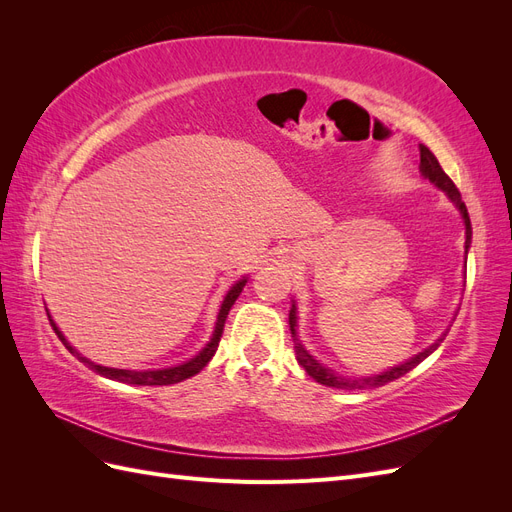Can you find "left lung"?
Instances as JSON below:
<instances>
[{
  "instance_id": "1",
  "label": "left lung",
  "mask_w": 512,
  "mask_h": 512,
  "mask_svg": "<svg viewBox=\"0 0 512 512\" xmlns=\"http://www.w3.org/2000/svg\"><path fill=\"white\" fill-rule=\"evenodd\" d=\"M418 149H421V166H418V168H421L423 177L429 179L433 185H438V188H440L442 192H446V196L453 200V205H455V207L459 209V213H461L463 224H466V254H468V247H470V241H472V224H470V215H468L466 203H463V200H461V194H459V190H457V185L453 183L451 177H448V175L444 173L440 162L436 160V156H433V153H431L425 145H421ZM288 322H290V331H292V337H294V352H297V361H299V365L307 371V374L312 376L316 382L324 384V386H333V389H350V391H352V389H378V386H384L386 382H393V380L401 378L404 374H408L410 369H414L418 363L425 361L433 350H438V346L444 342V337H446V333H448V329H446V331L442 333V337L436 339V342H433L429 348H425L423 352L414 354L412 359L406 361V363H401V365H397V367H391V369L382 371V374H378V376H369V378H346V376L335 374L333 369L324 367L322 363H318V361L314 359V356L303 348V344L299 342V337H297V307H294V305L290 307Z\"/></svg>"
}]
</instances>
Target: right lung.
<instances>
[{
    "instance_id": "right-lung-1",
    "label": "right lung",
    "mask_w": 512,
    "mask_h": 512,
    "mask_svg": "<svg viewBox=\"0 0 512 512\" xmlns=\"http://www.w3.org/2000/svg\"><path fill=\"white\" fill-rule=\"evenodd\" d=\"M245 282H247V280L243 277V280H239L237 284H232V288L226 292V297H224L222 307H220V314H218V322H215V331H213V335H211V339H209V344H207L203 350H200V352L194 356V359L185 361V363H181V365H177V367L134 371V369H115V367L96 365V363H91L89 359H85V356H81L79 352H76V350L66 342V337L61 335V331L57 329V324L51 320V316H49V320H51L53 331L57 333V337L61 339V342H64V346H66L74 356H79L81 363H85L89 369H94L96 374H100V376H104V378L117 380V382L138 384V386H166V384H177V382H181V380H185V378L196 376L198 371L203 369V367L211 361V356L215 354V350H218V346H220V337H222V333H224L226 316H228V312H230V307L235 305V301H237V297L241 294Z\"/></svg>"
}]
</instances>
